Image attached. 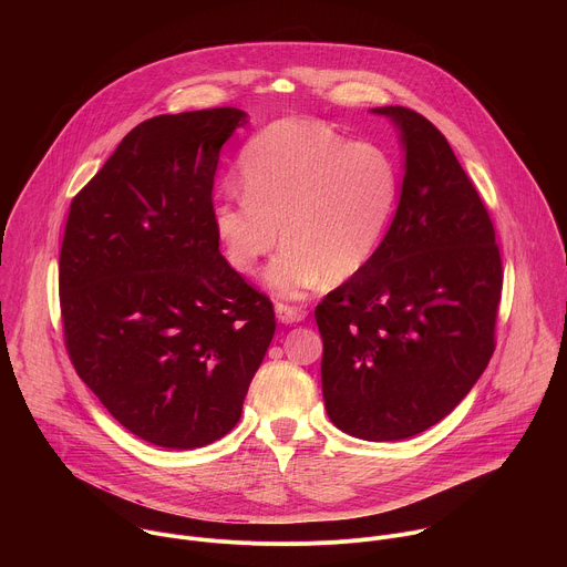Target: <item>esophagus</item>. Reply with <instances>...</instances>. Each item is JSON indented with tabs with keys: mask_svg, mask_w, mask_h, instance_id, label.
<instances>
[{
	"mask_svg": "<svg viewBox=\"0 0 567 567\" xmlns=\"http://www.w3.org/2000/svg\"><path fill=\"white\" fill-rule=\"evenodd\" d=\"M276 316L280 322H300L307 316V309L302 305H289V302H276Z\"/></svg>",
	"mask_w": 567,
	"mask_h": 567,
	"instance_id": "esophagus-1",
	"label": "esophagus"
}]
</instances>
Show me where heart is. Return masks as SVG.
I'll use <instances>...</instances> for the list:
<instances>
[{
	"label": "heart",
	"mask_w": 567,
	"mask_h": 567,
	"mask_svg": "<svg viewBox=\"0 0 567 567\" xmlns=\"http://www.w3.org/2000/svg\"><path fill=\"white\" fill-rule=\"evenodd\" d=\"M239 186L245 197L228 195L213 208L224 260L254 276L282 239L267 282L285 298H300L370 265L396 206L399 173L377 145L289 118L247 143Z\"/></svg>",
	"instance_id": "b5f03b06"
}]
</instances>
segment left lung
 <instances>
[{
  "instance_id": "8db88e82",
  "label": "left lung",
  "mask_w": 567,
  "mask_h": 567,
  "mask_svg": "<svg viewBox=\"0 0 567 567\" xmlns=\"http://www.w3.org/2000/svg\"><path fill=\"white\" fill-rule=\"evenodd\" d=\"M406 175L370 265L316 305L322 399L368 442L413 437L468 394L496 350L503 258L494 221L446 136L409 107Z\"/></svg>"
}]
</instances>
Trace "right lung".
Here are the masks:
<instances>
[{
  "mask_svg": "<svg viewBox=\"0 0 567 567\" xmlns=\"http://www.w3.org/2000/svg\"><path fill=\"white\" fill-rule=\"evenodd\" d=\"M239 123L235 107L147 118L69 206L66 354L110 415L154 446L224 437L276 332L274 302L228 267L213 228L219 150Z\"/></svg>",
  "mask_w": 567,
  "mask_h": 567,
  "instance_id": "add662e5",
  "label": "right lung"
}]
</instances>
